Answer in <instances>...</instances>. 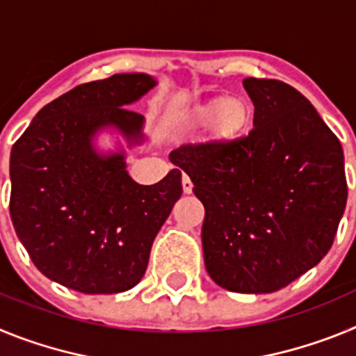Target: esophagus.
Here are the masks:
<instances>
[{"mask_svg":"<svg viewBox=\"0 0 356 356\" xmlns=\"http://www.w3.org/2000/svg\"><path fill=\"white\" fill-rule=\"evenodd\" d=\"M181 187H184V193L185 194H191L193 193V181H191V178H188L187 175H184L181 176Z\"/></svg>","mask_w":356,"mask_h":356,"instance_id":"obj_1","label":"esophagus"}]
</instances>
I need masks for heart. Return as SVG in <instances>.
Masks as SVG:
<instances>
[{
	"instance_id": "1",
	"label": "heart",
	"mask_w": 356,
	"mask_h": 356,
	"mask_svg": "<svg viewBox=\"0 0 356 356\" xmlns=\"http://www.w3.org/2000/svg\"><path fill=\"white\" fill-rule=\"evenodd\" d=\"M253 121V106L244 97H212L194 105L185 114L193 127L209 124L210 139L216 144H229L246 134Z\"/></svg>"
}]
</instances>
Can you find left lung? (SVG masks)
<instances>
[{
	"label": "left lung",
	"mask_w": 356,
	"mask_h": 356,
	"mask_svg": "<svg viewBox=\"0 0 356 356\" xmlns=\"http://www.w3.org/2000/svg\"><path fill=\"white\" fill-rule=\"evenodd\" d=\"M253 130L229 144H184L171 162L205 207L203 257L219 287L269 294L332 248L348 200L341 140L314 105L280 80L242 81Z\"/></svg>",
	"instance_id": "1"
}]
</instances>
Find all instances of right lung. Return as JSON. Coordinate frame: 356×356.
Returning <instances> with one entry per match:
<instances>
[{
    "label": "right lung",
    "mask_w": 356,
    "mask_h": 356,
    "mask_svg": "<svg viewBox=\"0 0 356 356\" xmlns=\"http://www.w3.org/2000/svg\"><path fill=\"white\" fill-rule=\"evenodd\" d=\"M156 81L124 72L74 87L39 110L10 153V217L31 262L83 294L139 284L159 229L181 196V172L155 185L130 178L124 153L99 155L97 130L143 143L144 118L127 108Z\"/></svg>",
    "instance_id": "right-lung-1"
}]
</instances>
